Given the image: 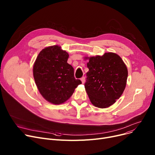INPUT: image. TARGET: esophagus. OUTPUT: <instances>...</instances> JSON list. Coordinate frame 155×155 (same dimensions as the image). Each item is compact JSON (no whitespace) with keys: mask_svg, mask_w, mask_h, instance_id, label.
<instances>
[{"mask_svg":"<svg viewBox=\"0 0 155 155\" xmlns=\"http://www.w3.org/2000/svg\"><path fill=\"white\" fill-rule=\"evenodd\" d=\"M80 80H81V81H82V84H84V83H85V78L84 77H82V78H80Z\"/></svg>","mask_w":155,"mask_h":155,"instance_id":"34e87169","label":"esophagus"}]
</instances>
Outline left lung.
Wrapping results in <instances>:
<instances>
[{
	"mask_svg": "<svg viewBox=\"0 0 155 155\" xmlns=\"http://www.w3.org/2000/svg\"><path fill=\"white\" fill-rule=\"evenodd\" d=\"M85 58L89 60L85 84L89 99L97 107H108L119 99L124 91L128 75L126 64L114 53Z\"/></svg>",
	"mask_w": 155,
	"mask_h": 155,
	"instance_id": "8db88e82",
	"label": "left lung"
}]
</instances>
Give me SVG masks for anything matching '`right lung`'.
<instances>
[{"label":"right lung","instance_id":"right-lung-1","mask_svg":"<svg viewBox=\"0 0 155 155\" xmlns=\"http://www.w3.org/2000/svg\"><path fill=\"white\" fill-rule=\"evenodd\" d=\"M68 53L57 45L40 51L33 66V76L44 98L53 104L67 101L82 84L74 77V69L67 63Z\"/></svg>","mask_w":155,"mask_h":155}]
</instances>
